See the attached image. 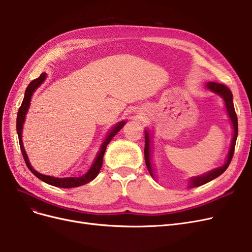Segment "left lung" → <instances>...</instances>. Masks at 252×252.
Instances as JSON below:
<instances>
[{
  "label": "left lung",
  "instance_id": "1",
  "mask_svg": "<svg viewBox=\"0 0 252 252\" xmlns=\"http://www.w3.org/2000/svg\"><path fill=\"white\" fill-rule=\"evenodd\" d=\"M207 88H209L210 90H212L213 93H216L218 94H220L224 98L225 101V105L226 108L228 111V114H229L230 120L232 122V126H233V138H232V142H231V146H230V150H229V155H228L227 158V162L220 168H217L215 170H212L208 173H206L205 175H202V177H197V178H193L191 181H190V187H197L206 184V183L210 182L211 180L218 178L219 175L222 174L229 166L233 154H234V147H235V142H236V138H238V117H236V113L234 110V106H233V102H232V94L230 89L228 88L224 84L220 83H217V82H208L207 83ZM149 143H150V139H149V134L146 131L145 132V148H144V156H145V163H146L147 169L149 171V173L151 174L152 178L154 177V173H152V168L150 165V148H149Z\"/></svg>",
  "mask_w": 252,
  "mask_h": 252
}]
</instances>
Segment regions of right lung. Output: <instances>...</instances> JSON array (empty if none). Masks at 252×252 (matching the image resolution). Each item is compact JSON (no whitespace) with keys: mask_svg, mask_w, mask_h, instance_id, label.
Here are the masks:
<instances>
[{"mask_svg":"<svg viewBox=\"0 0 252 252\" xmlns=\"http://www.w3.org/2000/svg\"><path fill=\"white\" fill-rule=\"evenodd\" d=\"M45 78H46V73L43 72L39 78H36V79H34L33 81L29 83V85L27 86L26 91H25L24 100H23V102L21 104V107L19 108V111H18L17 131H18V135H19V143H20V148H21V151H22L23 158H24V161H25V163L28 167V169L32 171L36 178H39L40 180H42L45 183H47V184H49V185L56 186V187H61V188H72V187H79V186H82V185H85V184H87V183H89L90 181H93L98 174V172H100V169H101V167L103 165V157H104V154H105L106 147H107V145L109 144V142L111 141L113 136L120 131V129L122 127L124 126L125 122H121V123H119L116 127L112 129V130H110V132L107 135V138H106V140L104 141V143L102 145L101 151L98 152L94 164L89 169V171L86 174H84L83 177L59 179V178H53V177H49V175H44V174L39 173L32 168V165H30V163L28 161V158H27V155H26V152L24 150V146H23V142H22V129H23V123H24L26 112H27L28 107L30 105V100H32V95L33 94V91L44 82Z\"/></svg>","mask_w":252,"mask_h":252,"instance_id":"right-lung-1","label":"right lung"}]
</instances>
